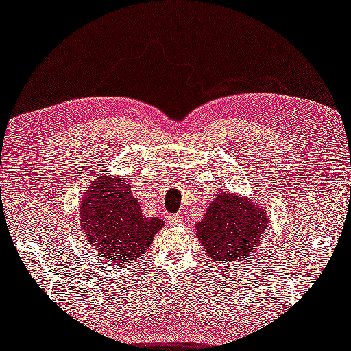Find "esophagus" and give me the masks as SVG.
Returning a JSON list of instances; mask_svg holds the SVG:
<instances>
[{"instance_id": "34e87169", "label": "esophagus", "mask_w": 351, "mask_h": 351, "mask_svg": "<svg viewBox=\"0 0 351 351\" xmlns=\"http://www.w3.org/2000/svg\"><path fill=\"white\" fill-rule=\"evenodd\" d=\"M167 220L171 226H176V225H181L184 221V215L181 213H176V214H169L167 215Z\"/></svg>"}]
</instances>
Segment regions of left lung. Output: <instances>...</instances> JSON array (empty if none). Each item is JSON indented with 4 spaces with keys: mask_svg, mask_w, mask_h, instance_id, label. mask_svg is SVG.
<instances>
[{
    "mask_svg": "<svg viewBox=\"0 0 351 351\" xmlns=\"http://www.w3.org/2000/svg\"><path fill=\"white\" fill-rule=\"evenodd\" d=\"M267 229L264 205L238 193L221 191L196 223V237L214 263H240L256 252Z\"/></svg>",
    "mask_w": 351,
    "mask_h": 351,
    "instance_id": "obj_1",
    "label": "left lung"
}]
</instances>
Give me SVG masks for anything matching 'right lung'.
I'll return each instance as SVG.
<instances>
[{
  "instance_id": "obj_1",
  "label": "right lung",
  "mask_w": 351,
  "mask_h": 351,
  "mask_svg": "<svg viewBox=\"0 0 351 351\" xmlns=\"http://www.w3.org/2000/svg\"><path fill=\"white\" fill-rule=\"evenodd\" d=\"M80 225L98 256L126 265L145 255L164 221L146 217L126 178L106 173L84 191Z\"/></svg>"
}]
</instances>
